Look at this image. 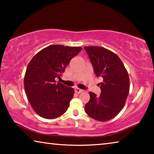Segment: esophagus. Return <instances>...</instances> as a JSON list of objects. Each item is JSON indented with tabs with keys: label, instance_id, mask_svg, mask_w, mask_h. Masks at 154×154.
Masks as SVG:
<instances>
[{
	"label": "esophagus",
	"instance_id": "esophagus-1",
	"mask_svg": "<svg viewBox=\"0 0 154 154\" xmlns=\"http://www.w3.org/2000/svg\"><path fill=\"white\" fill-rule=\"evenodd\" d=\"M75 92L77 93V94H80V93H82L83 92V90H81L80 88H75Z\"/></svg>",
	"mask_w": 154,
	"mask_h": 154
}]
</instances>
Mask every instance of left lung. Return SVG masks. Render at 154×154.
Here are the masks:
<instances>
[{"label":"left lung","mask_w":154,"mask_h":154,"mask_svg":"<svg viewBox=\"0 0 154 154\" xmlns=\"http://www.w3.org/2000/svg\"><path fill=\"white\" fill-rule=\"evenodd\" d=\"M94 71L102 78L98 83L101 93L90 92V99L85 111L90 118L100 122L110 120L123 109L129 94L128 73L118 56L102 47H84Z\"/></svg>","instance_id":"8db88e82"}]
</instances>
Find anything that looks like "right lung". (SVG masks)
Segmentation results:
<instances>
[{
	"label": "right lung",
	"mask_w": 154,
	"mask_h": 154,
	"mask_svg": "<svg viewBox=\"0 0 154 154\" xmlns=\"http://www.w3.org/2000/svg\"><path fill=\"white\" fill-rule=\"evenodd\" d=\"M81 47L52 45L34 56L24 76V89L31 106L38 116L55 119L63 115L73 97L72 88L56 82Z\"/></svg>",
	"instance_id": "right-lung-1"
}]
</instances>
